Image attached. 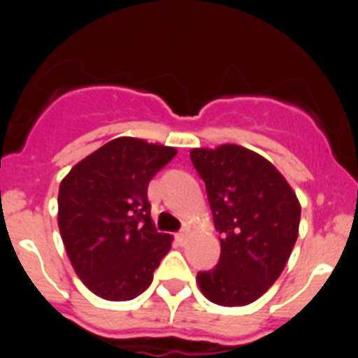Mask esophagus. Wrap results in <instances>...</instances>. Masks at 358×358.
<instances>
[{
  "label": "esophagus",
  "instance_id": "34e87169",
  "mask_svg": "<svg viewBox=\"0 0 358 358\" xmlns=\"http://www.w3.org/2000/svg\"><path fill=\"white\" fill-rule=\"evenodd\" d=\"M186 236H188V229H181V231H179V233H177V235H176V238H177V242H179V243H185Z\"/></svg>",
  "mask_w": 358,
  "mask_h": 358
}]
</instances>
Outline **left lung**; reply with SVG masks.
<instances>
[{
  "label": "left lung",
  "mask_w": 358,
  "mask_h": 358,
  "mask_svg": "<svg viewBox=\"0 0 358 358\" xmlns=\"http://www.w3.org/2000/svg\"><path fill=\"white\" fill-rule=\"evenodd\" d=\"M189 159L206 185L220 258L197 274L211 303L243 306L280 278L297 240L301 206L271 161L238 147L194 148Z\"/></svg>",
  "instance_id": "1"
}]
</instances>
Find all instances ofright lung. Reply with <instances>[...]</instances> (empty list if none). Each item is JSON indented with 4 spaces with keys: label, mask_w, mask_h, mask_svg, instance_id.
Returning a JSON list of instances; mask_svg holds the SVG:
<instances>
[{
    "label": "right lung",
    "mask_w": 358,
    "mask_h": 358,
    "mask_svg": "<svg viewBox=\"0 0 358 358\" xmlns=\"http://www.w3.org/2000/svg\"><path fill=\"white\" fill-rule=\"evenodd\" d=\"M177 154L116 138L69 170L59 186V229L73 268L107 301H129L152 283L172 248L150 218L148 182Z\"/></svg>",
    "instance_id": "right-lung-1"
}]
</instances>
